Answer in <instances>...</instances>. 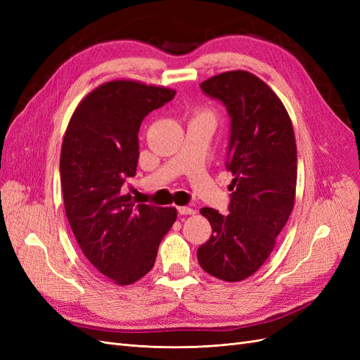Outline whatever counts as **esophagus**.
<instances>
[{
	"label": "esophagus",
	"instance_id": "1",
	"mask_svg": "<svg viewBox=\"0 0 360 360\" xmlns=\"http://www.w3.org/2000/svg\"><path fill=\"white\" fill-rule=\"evenodd\" d=\"M177 210H179L180 214H195V213H197L193 209H191V207H186V205L177 207Z\"/></svg>",
	"mask_w": 360,
	"mask_h": 360
}]
</instances>
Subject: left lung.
Here are the masks:
<instances>
[{"label":"left lung","mask_w":360,"mask_h":360,"mask_svg":"<svg viewBox=\"0 0 360 360\" xmlns=\"http://www.w3.org/2000/svg\"><path fill=\"white\" fill-rule=\"evenodd\" d=\"M200 86L230 117L225 167L234 179L230 213L201 209L212 236L197 250L198 263L217 279L237 282L263 266L288 221L296 197V139L284 105L255 75L225 72Z\"/></svg>","instance_id":"left-lung-1"}]
</instances>
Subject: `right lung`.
Segmentation results:
<instances>
[{
  "instance_id": "1",
  "label": "right lung",
  "mask_w": 360,
  "mask_h": 360,
  "mask_svg": "<svg viewBox=\"0 0 360 360\" xmlns=\"http://www.w3.org/2000/svg\"><path fill=\"white\" fill-rule=\"evenodd\" d=\"M174 96L165 86L106 82L78 105L63 139L60 177L70 228L86 259L118 285L148 274L176 222L174 207L135 204L123 193L136 174L141 123Z\"/></svg>"
}]
</instances>
